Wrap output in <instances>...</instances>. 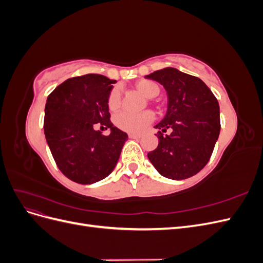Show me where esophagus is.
<instances>
[{
  "instance_id": "1",
  "label": "esophagus",
  "mask_w": 263,
  "mask_h": 263,
  "mask_svg": "<svg viewBox=\"0 0 263 263\" xmlns=\"http://www.w3.org/2000/svg\"><path fill=\"white\" fill-rule=\"evenodd\" d=\"M128 137L132 138V139H138L141 137V135H138V134H128Z\"/></svg>"
}]
</instances>
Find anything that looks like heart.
<instances>
[{"label":"heart","instance_id":"obj_1","mask_svg":"<svg viewBox=\"0 0 263 263\" xmlns=\"http://www.w3.org/2000/svg\"><path fill=\"white\" fill-rule=\"evenodd\" d=\"M137 91L141 92L148 99H154L160 93L161 87L157 82L148 79H141L134 84ZM122 105V93L118 86H114L107 95V107L110 112H115ZM155 115L151 110H145L141 113L121 112L115 115L114 124L119 129L127 133L138 134L144 130L146 127L153 123Z\"/></svg>","mask_w":263,"mask_h":263}]
</instances>
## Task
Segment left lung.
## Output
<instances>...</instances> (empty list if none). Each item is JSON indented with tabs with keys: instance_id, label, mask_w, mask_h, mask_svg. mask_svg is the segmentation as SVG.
<instances>
[{
	"instance_id": "8db88e82",
	"label": "left lung",
	"mask_w": 263,
	"mask_h": 263,
	"mask_svg": "<svg viewBox=\"0 0 263 263\" xmlns=\"http://www.w3.org/2000/svg\"><path fill=\"white\" fill-rule=\"evenodd\" d=\"M161 83L168 94V110L156 125L158 147L148 154L161 176L183 180L200 172L210 161L220 132L219 104L200 78L164 68L146 76ZM168 129L170 135H163Z\"/></svg>"
}]
</instances>
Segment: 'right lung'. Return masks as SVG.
<instances>
[{"instance_id":"right-lung-1","label":"right lung","mask_w":263,"mask_h":263,"mask_svg":"<svg viewBox=\"0 0 263 263\" xmlns=\"http://www.w3.org/2000/svg\"><path fill=\"white\" fill-rule=\"evenodd\" d=\"M115 80L101 74L68 79L48 95L44 132L59 170L71 181L91 184L112 172L128 138L110 122L107 95ZM98 122L108 137L95 131Z\"/></svg>"}]
</instances>
